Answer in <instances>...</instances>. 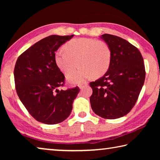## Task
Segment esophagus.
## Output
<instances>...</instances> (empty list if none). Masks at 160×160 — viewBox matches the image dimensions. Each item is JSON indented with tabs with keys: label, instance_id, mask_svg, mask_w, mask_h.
<instances>
[{
	"label": "esophagus",
	"instance_id": "esophagus-1",
	"mask_svg": "<svg viewBox=\"0 0 160 160\" xmlns=\"http://www.w3.org/2000/svg\"><path fill=\"white\" fill-rule=\"evenodd\" d=\"M87 85H88V84H86V83H85V84H80V85H78V87H79L80 89H81V90H82V89H83Z\"/></svg>",
	"mask_w": 160,
	"mask_h": 160
}]
</instances>
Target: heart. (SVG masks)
<instances>
[{
    "label": "heart",
    "mask_w": 160,
    "mask_h": 160,
    "mask_svg": "<svg viewBox=\"0 0 160 160\" xmlns=\"http://www.w3.org/2000/svg\"><path fill=\"white\" fill-rule=\"evenodd\" d=\"M64 51L55 53L56 66L68 73L77 66L79 68L69 72L66 80L70 84H80L94 75L100 77L109 69L112 53L106 43L90 38H78L67 42Z\"/></svg>",
    "instance_id": "heart-1"
}]
</instances>
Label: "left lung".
I'll use <instances>...</instances> for the list:
<instances>
[{"label":"left lung","mask_w":160,"mask_h":160,"mask_svg":"<svg viewBox=\"0 0 160 160\" xmlns=\"http://www.w3.org/2000/svg\"><path fill=\"white\" fill-rule=\"evenodd\" d=\"M109 46L111 63L104 76L90 83L93 112L101 117L115 119L126 115L136 102L145 82L141 53L126 40L114 35L100 36Z\"/></svg>","instance_id":"obj_1"}]
</instances>
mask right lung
Segmentation results:
<instances>
[{"label": "right lung", "mask_w": 160, "mask_h": 160, "mask_svg": "<svg viewBox=\"0 0 160 160\" xmlns=\"http://www.w3.org/2000/svg\"><path fill=\"white\" fill-rule=\"evenodd\" d=\"M73 36H48L27 49L16 61L18 95L29 113L41 123L51 125L66 119L80 92L78 87L59 90L65 76L55 62L56 51Z\"/></svg>", "instance_id": "right-lung-1"}]
</instances>
